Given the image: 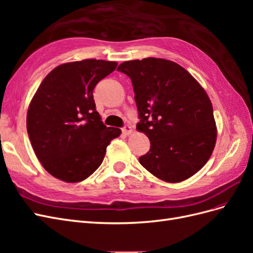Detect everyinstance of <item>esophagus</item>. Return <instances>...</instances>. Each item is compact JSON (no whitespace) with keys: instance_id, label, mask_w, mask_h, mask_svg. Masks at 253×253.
Segmentation results:
<instances>
[{"instance_id":"esophagus-1","label":"esophagus","mask_w":253,"mask_h":253,"mask_svg":"<svg viewBox=\"0 0 253 253\" xmlns=\"http://www.w3.org/2000/svg\"><path fill=\"white\" fill-rule=\"evenodd\" d=\"M122 132H124L126 135H129L133 132V128L129 125H125L124 127H122Z\"/></svg>"}]
</instances>
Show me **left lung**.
Masks as SVG:
<instances>
[{"mask_svg": "<svg viewBox=\"0 0 253 253\" xmlns=\"http://www.w3.org/2000/svg\"><path fill=\"white\" fill-rule=\"evenodd\" d=\"M132 81L140 121L137 129L149 137L150 151L140 165L168 182L185 180L208 162L216 126L208 95L177 63L147 58L121 63Z\"/></svg>", "mask_w": 253, "mask_h": 253, "instance_id": "1", "label": "left lung"}]
</instances>
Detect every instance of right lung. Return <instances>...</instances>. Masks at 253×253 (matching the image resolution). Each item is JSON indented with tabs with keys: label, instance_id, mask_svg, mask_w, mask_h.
<instances>
[{
	"label": "right lung",
	"instance_id": "obj_1",
	"mask_svg": "<svg viewBox=\"0 0 253 253\" xmlns=\"http://www.w3.org/2000/svg\"><path fill=\"white\" fill-rule=\"evenodd\" d=\"M116 66L96 59L59 65L36 91L27 112V133L38 159L53 177L66 182L87 178L120 135V128L103 125L93 96L96 84Z\"/></svg>",
	"mask_w": 253,
	"mask_h": 253
}]
</instances>
